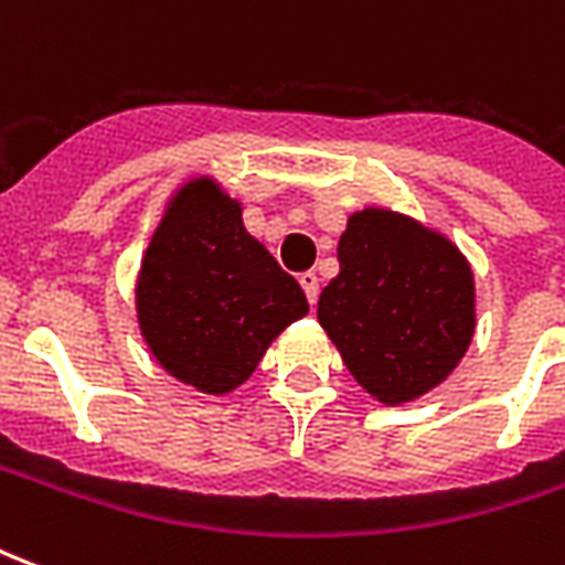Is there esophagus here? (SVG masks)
I'll list each match as a JSON object with an SVG mask.
<instances>
[{"mask_svg":"<svg viewBox=\"0 0 565 565\" xmlns=\"http://www.w3.org/2000/svg\"><path fill=\"white\" fill-rule=\"evenodd\" d=\"M299 284H302V290H306V296H308V302H311V306H315V302H318V275H315V271H302V275H299Z\"/></svg>","mask_w":565,"mask_h":565,"instance_id":"obj_1","label":"esophagus"}]
</instances>
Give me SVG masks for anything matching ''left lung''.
<instances>
[{
    "instance_id": "left-lung-1",
    "label": "left lung",
    "mask_w": 565,
    "mask_h": 565,
    "mask_svg": "<svg viewBox=\"0 0 565 565\" xmlns=\"http://www.w3.org/2000/svg\"><path fill=\"white\" fill-rule=\"evenodd\" d=\"M318 320L360 387L412 403L448 379L475 332V278L457 245L387 209L348 217Z\"/></svg>"
}]
</instances>
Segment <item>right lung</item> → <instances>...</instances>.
Masks as SVG:
<instances>
[{
  "label": "right lung",
  "instance_id": "1",
  "mask_svg": "<svg viewBox=\"0 0 565 565\" xmlns=\"http://www.w3.org/2000/svg\"><path fill=\"white\" fill-rule=\"evenodd\" d=\"M136 308L160 366L221 396L250 379L284 327L306 318L308 299L247 233L242 205L211 178H193L150 238Z\"/></svg>",
  "mask_w": 565,
  "mask_h": 565
}]
</instances>
